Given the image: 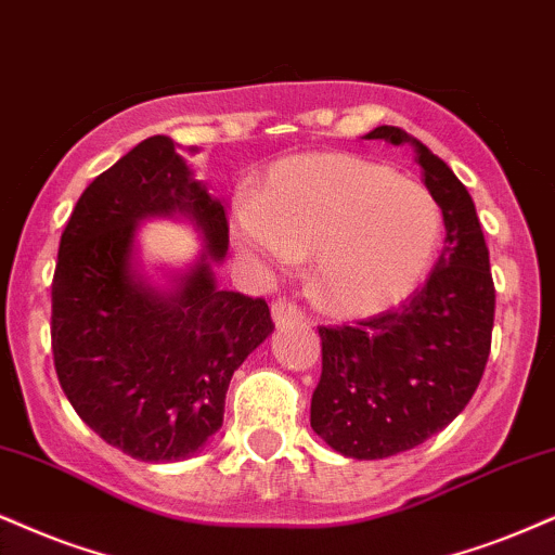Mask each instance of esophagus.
Here are the masks:
<instances>
[{
	"instance_id": "esophagus-1",
	"label": "esophagus",
	"mask_w": 555,
	"mask_h": 555,
	"mask_svg": "<svg viewBox=\"0 0 555 555\" xmlns=\"http://www.w3.org/2000/svg\"><path fill=\"white\" fill-rule=\"evenodd\" d=\"M272 319H275V324H285L291 319H304V309H300L296 300L280 296L272 300Z\"/></svg>"
}]
</instances>
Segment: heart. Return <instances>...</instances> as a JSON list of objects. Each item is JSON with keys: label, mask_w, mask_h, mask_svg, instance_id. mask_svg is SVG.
Instances as JSON below:
<instances>
[{"label": "heart", "mask_w": 555, "mask_h": 555, "mask_svg": "<svg viewBox=\"0 0 555 555\" xmlns=\"http://www.w3.org/2000/svg\"><path fill=\"white\" fill-rule=\"evenodd\" d=\"M440 231V205L422 182L352 154L280 162L234 218L238 249L264 264L317 251L313 293L341 313H373L409 296Z\"/></svg>", "instance_id": "1"}]
</instances>
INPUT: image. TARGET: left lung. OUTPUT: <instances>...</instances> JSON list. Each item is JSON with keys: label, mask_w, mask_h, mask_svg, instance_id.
Wrapping results in <instances>:
<instances>
[{"label": "left lung", "mask_w": 555, "mask_h": 555, "mask_svg": "<svg viewBox=\"0 0 555 555\" xmlns=\"http://www.w3.org/2000/svg\"><path fill=\"white\" fill-rule=\"evenodd\" d=\"M365 139L412 143L444 221L442 255L399 309L319 326L311 427L358 461L399 455L440 433L481 383L494 330L489 246L468 190L440 156L393 126Z\"/></svg>", "instance_id": "left-lung-1"}]
</instances>
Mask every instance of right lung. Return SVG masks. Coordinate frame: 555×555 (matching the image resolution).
<instances>
[{"label":"right lung","instance_id":"1","mask_svg":"<svg viewBox=\"0 0 555 555\" xmlns=\"http://www.w3.org/2000/svg\"><path fill=\"white\" fill-rule=\"evenodd\" d=\"M184 212L209 242L172 297L130 272L134 223ZM229 249V221L167 135H152L74 205L51 283V350L81 422L146 463L195 455L223 424L231 375L275 330L264 298L218 291L210 259Z\"/></svg>","mask_w":555,"mask_h":555}]
</instances>
